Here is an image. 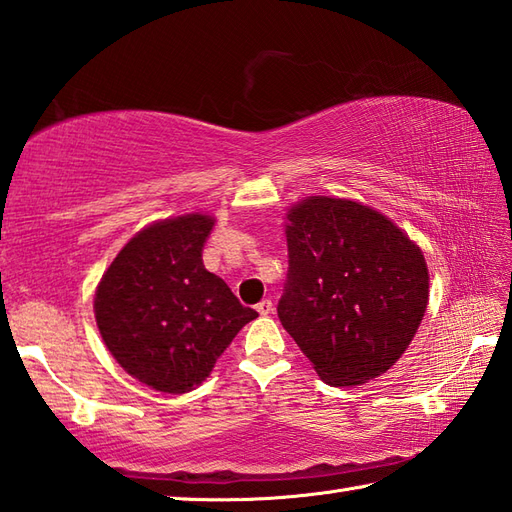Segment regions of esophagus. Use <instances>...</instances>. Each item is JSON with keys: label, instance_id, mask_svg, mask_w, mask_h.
Returning <instances> with one entry per match:
<instances>
[{"label": "esophagus", "instance_id": "34e87169", "mask_svg": "<svg viewBox=\"0 0 512 512\" xmlns=\"http://www.w3.org/2000/svg\"><path fill=\"white\" fill-rule=\"evenodd\" d=\"M255 310L262 314V317H268V314H273V301H270V299L259 301L257 306H255Z\"/></svg>", "mask_w": 512, "mask_h": 512}]
</instances>
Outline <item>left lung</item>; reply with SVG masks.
Listing matches in <instances>:
<instances>
[{"label":"left lung","mask_w":512,"mask_h":512,"mask_svg":"<svg viewBox=\"0 0 512 512\" xmlns=\"http://www.w3.org/2000/svg\"><path fill=\"white\" fill-rule=\"evenodd\" d=\"M288 220L281 325L328 385L385 374L427 310L420 248L385 215L352 200L314 195L292 206Z\"/></svg>","instance_id":"8db88e82"}]
</instances>
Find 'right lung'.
Returning a JSON list of instances; mask_svg holds the SVG:
<instances>
[{
    "label": "right lung",
    "mask_w": 512,
    "mask_h": 512,
    "mask_svg": "<svg viewBox=\"0 0 512 512\" xmlns=\"http://www.w3.org/2000/svg\"><path fill=\"white\" fill-rule=\"evenodd\" d=\"M213 217L182 215L140 231L116 255L94 297L96 325L127 374L184 394L211 374L257 317L202 264Z\"/></svg>",
    "instance_id": "add662e5"
}]
</instances>
